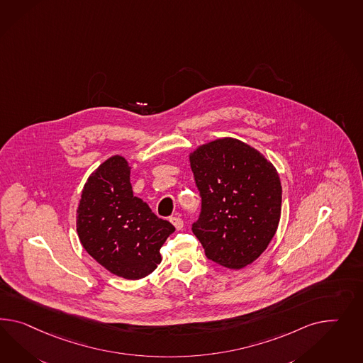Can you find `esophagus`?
I'll use <instances>...</instances> for the list:
<instances>
[{
    "instance_id": "esophagus-1",
    "label": "esophagus",
    "mask_w": 363,
    "mask_h": 363,
    "mask_svg": "<svg viewBox=\"0 0 363 363\" xmlns=\"http://www.w3.org/2000/svg\"><path fill=\"white\" fill-rule=\"evenodd\" d=\"M170 222H172V225L176 227L177 231L182 230V227H184V220H182L179 216H172V218H170Z\"/></svg>"
}]
</instances>
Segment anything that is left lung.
Masks as SVG:
<instances>
[{
    "label": "left lung",
    "instance_id": "left-lung-1",
    "mask_svg": "<svg viewBox=\"0 0 363 363\" xmlns=\"http://www.w3.org/2000/svg\"><path fill=\"white\" fill-rule=\"evenodd\" d=\"M202 198L193 233L216 264L240 269L272 240L281 214V184L274 165L255 147L218 138L189 156Z\"/></svg>",
    "mask_w": 363,
    "mask_h": 363
}]
</instances>
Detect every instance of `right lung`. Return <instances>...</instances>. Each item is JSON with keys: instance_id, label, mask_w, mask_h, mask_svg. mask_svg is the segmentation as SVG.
<instances>
[{"instance_id": "1", "label": "right lung", "mask_w": 363, "mask_h": 363, "mask_svg": "<svg viewBox=\"0 0 363 363\" xmlns=\"http://www.w3.org/2000/svg\"><path fill=\"white\" fill-rule=\"evenodd\" d=\"M130 167L121 156L106 160L89 177L77 210L83 248L111 274L138 280L161 263L160 248L174 225L133 196Z\"/></svg>"}]
</instances>
